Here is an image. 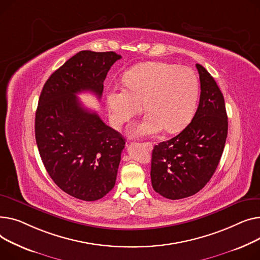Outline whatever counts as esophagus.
Masks as SVG:
<instances>
[{"instance_id": "esophagus-1", "label": "esophagus", "mask_w": 260, "mask_h": 260, "mask_svg": "<svg viewBox=\"0 0 260 260\" xmlns=\"http://www.w3.org/2000/svg\"><path fill=\"white\" fill-rule=\"evenodd\" d=\"M144 147H146L147 149H152V144L149 143V142H146V143H143L142 144Z\"/></svg>"}]
</instances>
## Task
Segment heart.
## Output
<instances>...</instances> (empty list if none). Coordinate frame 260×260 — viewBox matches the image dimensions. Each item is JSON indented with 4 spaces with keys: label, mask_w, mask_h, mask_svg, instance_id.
Wrapping results in <instances>:
<instances>
[{
    "label": "heart",
    "mask_w": 260,
    "mask_h": 260,
    "mask_svg": "<svg viewBox=\"0 0 260 260\" xmlns=\"http://www.w3.org/2000/svg\"><path fill=\"white\" fill-rule=\"evenodd\" d=\"M126 87H111L107 103L112 123L119 127L139 114L145 103L149 111L139 124L130 126L132 135L161 131L175 133L193 117L200 83L193 70L164 62L141 64L125 75Z\"/></svg>",
    "instance_id": "b5f03b06"
}]
</instances>
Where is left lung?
<instances>
[{
    "mask_svg": "<svg viewBox=\"0 0 260 260\" xmlns=\"http://www.w3.org/2000/svg\"><path fill=\"white\" fill-rule=\"evenodd\" d=\"M196 68L202 91L193 119L178 135L152 151V187L168 200L192 196L207 185L219 164L228 135L221 91L202 65L196 64Z\"/></svg>",
    "mask_w": 260,
    "mask_h": 260,
    "instance_id": "1",
    "label": "left lung"
}]
</instances>
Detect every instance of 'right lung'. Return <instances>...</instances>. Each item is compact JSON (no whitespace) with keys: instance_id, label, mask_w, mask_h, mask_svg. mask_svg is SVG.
<instances>
[{"instance_id":"obj_1","label":"right lung","mask_w":260,"mask_h":260,"mask_svg":"<svg viewBox=\"0 0 260 260\" xmlns=\"http://www.w3.org/2000/svg\"><path fill=\"white\" fill-rule=\"evenodd\" d=\"M119 58L113 51H80L50 75L39 99L35 130L42 161L59 189L86 202L114 187L125 139L76 94L90 91L101 99Z\"/></svg>"}]
</instances>
